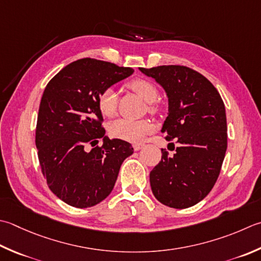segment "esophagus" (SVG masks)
Instances as JSON below:
<instances>
[{"label": "esophagus", "mask_w": 261, "mask_h": 261, "mask_svg": "<svg viewBox=\"0 0 261 261\" xmlns=\"http://www.w3.org/2000/svg\"><path fill=\"white\" fill-rule=\"evenodd\" d=\"M144 147V145H139V144H136V145H134V149L137 151V150H140L141 148Z\"/></svg>", "instance_id": "obj_1"}]
</instances>
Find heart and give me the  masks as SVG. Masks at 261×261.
<instances>
[{
    "label": "heart",
    "instance_id": "b5f03b06",
    "mask_svg": "<svg viewBox=\"0 0 261 261\" xmlns=\"http://www.w3.org/2000/svg\"><path fill=\"white\" fill-rule=\"evenodd\" d=\"M129 88L140 96L142 99L150 103L148 105V111L150 113H157L158 107L152 103L158 96L157 87L146 78H137L131 80L129 83ZM97 106L101 114L106 117H114L117 112V99L115 91L112 88H107L100 93L98 99H97ZM154 130V124L149 120H119L114 122L110 126V134L117 139L134 142L138 144L145 140V138L151 134Z\"/></svg>",
    "mask_w": 261,
    "mask_h": 261
}]
</instances>
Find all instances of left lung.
<instances>
[{"label": "left lung", "instance_id": "left-lung-1", "mask_svg": "<svg viewBox=\"0 0 261 261\" xmlns=\"http://www.w3.org/2000/svg\"><path fill=\"white\" fill-rule=\"evenodd\" d=\"M140 71L165 89L168 116L162 132L178 144L173 156L162 149V161L149 175L151 191L163 205L189 208L211 192L221 173L227 148L225 105L211 81L188 66Z\"/></svg>", "mask_w": 261, "mask_h": 261}]
</instances>
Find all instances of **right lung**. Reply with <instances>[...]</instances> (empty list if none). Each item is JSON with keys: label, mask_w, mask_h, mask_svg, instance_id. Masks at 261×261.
Masks as SVG:
<instances>
[{"label": "right lung", "mask_w": 261, "mask_h": 261, "mask_svg": "<svg viewBox=\"0 0 261 261\" xmlns=\"http://www.w3.org/2000/svg\"><path fill=\"white\" fill-rule=\"evenodd\" d=\"M135 72L90 58L70 63L46 86L36 125L38 161L47 186L70 206L93 207L110 195L121 164L134 152L124 140L109 139L97 99ZM103 138V145L96 142ZM89 145L93 148L87 151Z\"/></svg>", "instance_id": "right-lung-1"}]
</instances>
